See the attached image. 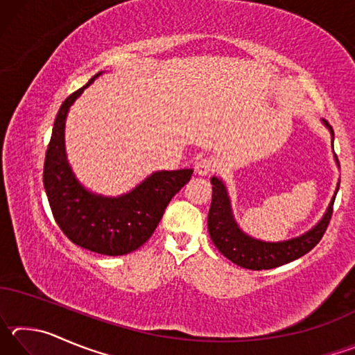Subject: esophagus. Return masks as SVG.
<instances>
[{"instance_id":"34e87169","label":"esophagus","mask_w":355,"mask_h":355,"mask_svg":"<svg viewBox=\"0 0 355 355\" xmlns=\"http://www.w3.org/2000/svg\"><path fill=\"white\" fill-rule=\"evenodd\" d=\"M216 167H218V161L211 158V156H205V158H200L196 163V172L199 175H209V173L216 171Z\"/></svg>"}]
</instances>
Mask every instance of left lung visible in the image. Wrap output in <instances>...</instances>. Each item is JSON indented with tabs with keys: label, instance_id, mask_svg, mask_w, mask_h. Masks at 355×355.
<instances>
[{
	"label": "left lung",
	"instance_id": "1",
	"mask_svg": "<svg viewBox=\"0 0 355 355\" xmlns=\"http://www.w3.org/2000/svg\"><path fill=\"white\" fill-rule=\"evenodd\" d=\"M324 123L327 125L330 133L334 135V128L327 123V120H324ZM211 184L213 200L208 213L209 236H211L214 245L219 249L222 255L245 269L261 271V269L279 268L282 264L297 260L321 241L329 227V222L332 219L335 197L330 202L324 218L305 235L282 243L258 241V239L244 235L238 228L236 222L233 220L230 200H228L224 183L219 178L213 177ZM336 191H338V188H336Z\"/></svg>",
	"mask_w": 355,
	"mask_h": 355
}]
</instances>
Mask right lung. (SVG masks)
<instances>
[{"instance_id": "add662e5", "label": "right lung", "mask_w": 355, "mask_h": 355, "mask_svg": "<svg viewBox=\"0 0 355 355\" xmlns=\"http://www.w3.org/2000/svg\"><path fill=\"white\" fill-rule=\"evenodd\" d=\"M100 75L101 71L70 94L59 107L45 153L44 186L53 218L71 243L95 254L117 257L148 241L172 197L191 180L192 171L155 172L128 194L114 199L91 194L76 182L65 159V117L71 103Z\"/></svg>"}]
</instances>
